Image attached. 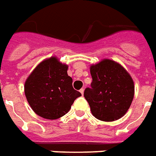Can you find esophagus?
Here are the masks:
<instances>
[{"label": "esophagus", "mask_w": 156, "mask_h": 156, "mask_svg": "<svg viewBox=\"0 0 156 156\" xmlns=\"http://www.w3.org/2000/svg\"><path fill=\"white\" fill-rule=\"evenodd\" d=\"M80 93H81V95L83 96V94H84V89H83V88H82V89H80Z\"/></svg>", "instance_id": "34e87169"}]
</instances>
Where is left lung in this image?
Segmentation results:
<instances>
[{"label":"left lung","mask_w":156,"mask_h":156,"mask_svg":"<svg viewBox=\"0 0 156 156\" xmlns=\"http://www.w3.org/2000/svg\"><path fill=\"white\" fill-rule=\"evenodd\" d=\"M91 88L84 97L92 115L105 122H112L125 115L134 96V84L129 73L120 64L109 58L91 65Z\"/></svg>","instance_id":"1"}]
</instances>
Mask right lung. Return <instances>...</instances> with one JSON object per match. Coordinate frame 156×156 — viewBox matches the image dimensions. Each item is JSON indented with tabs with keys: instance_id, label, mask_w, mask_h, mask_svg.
I'll list each match as a JSON object with an SVG mask.
<instances>
[{
	"instance_id": "1",
	"label": "right lung",
	"mask_w": 156,
	"mask_h": 156,
	"mask_svg": "<svg viewBox=\"0 0 156 156\" xmlns=\"http://www.w3.org/2000/svg\"><path fill=\"white\" fill-rule=\"evenodd\" d=\"M68 66L52 56L39 63L24 85L27 102L37 115L49 120L61 118L81 94L72 87Z\"/></svg>"
}]
</instances>
